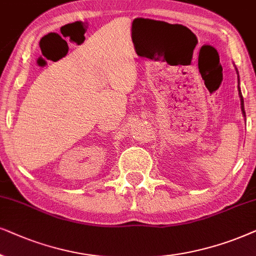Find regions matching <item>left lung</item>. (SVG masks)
<instances>
[{
  "label": "left lung",
  "mask_w": 256,
  "mask_h": 256,
  "mask_svg": "<svg viewBox=\"0 0 256 256\" xmlns=\"http://www.w3.org/2000/svg\"><path fill=\"white\" fill-rule=\"evenodd\" d=\"M235 70H236V74H238V90H239V97H240V100H241V111H242V116L244 118H246V112H244V97H242V94H241V90H240V80H239V72H238V69L235 68Z\"/></svg>",
  "instance_id": "left-lung-1"
}]
</instances>
